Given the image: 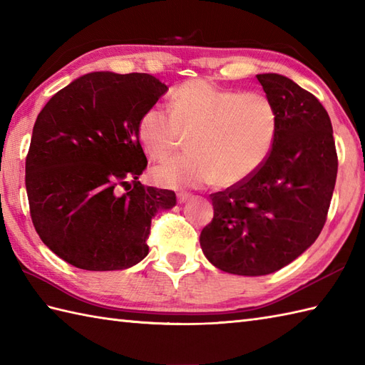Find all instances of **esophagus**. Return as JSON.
<instances>
[{"label": "esophagus", "mask_w": 365, "mask_h": 365, "mask_svg": "<svg viewBox=\"0 0 365 365\" xmlns=\"http://www.w3.org/2000/svg\"><path fill=\"white\" fill-rule=\"evenodd\" d=\"M191 196L188 195V192H178L177 195V200H178V204H185L187 202V200L190 199Z\"/></svg>", "instance_id": "34e87169"}]
</instances>
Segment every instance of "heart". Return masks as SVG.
<instances>
[{
  "label": "heart",
  "instance_id": "1",
  "mask_svg": "<svg viewBox=\"0 0 365 365\" xmlns=\"http://www.w3.org/2000/svg\"><path fill=\"white\" fill-rule=\"evenodd\" d=\"M279 113L262 92H240L208 80H188L169 108L152 105L138 123L139 141L152 158H165L191 135L190 152L158 163L152 180L165 188L242 183L263 166L273 149Z\"/></svg>",
  "mask_w": 365,
  "mask_h": 365
}]
</instances>
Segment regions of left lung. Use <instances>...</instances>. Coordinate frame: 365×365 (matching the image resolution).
Returning <instances> with one entry per match:
<instances>
[{"instance_id": "8db88e82", "label": "left lung", "mask_w": 365, "mask_h": 365, "mask_svg": "<svg viewBox=\"0 0 365 365\" xmlns=\"http://www.w3.org/2000/svg\"><path fill=\"white\" fill-rule=\"evenodd\" d=\"M257 80L279 113L274 145L257 173L213 192V220L199 238L208 262L240 276L274 273L315 242L337 177L331 119L319 98L282 75Z\"/></svg>"}]
</instances>
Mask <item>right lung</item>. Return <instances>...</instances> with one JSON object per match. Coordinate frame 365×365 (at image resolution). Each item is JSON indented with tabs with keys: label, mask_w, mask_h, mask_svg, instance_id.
<instances>
[{
	"label": "right lung",
	"mask_w": 365,
	"mask_h": 365,
	"mask_svg": "<svg viewBox=\"0 0 365 365\" xmlns=\"http://www.w3.org/2000/svg\"><path fill=\"white\" fill-rule=\"evenodd\" d=\"M168 91L149 73L92 72L56 92L38 113L26 155L31 220L71 265L125 269L149 254L150 222L175 192L144 187L138 123Z\"/></svg>",
	"instance_id": "obj_1"
}]
</instances>
